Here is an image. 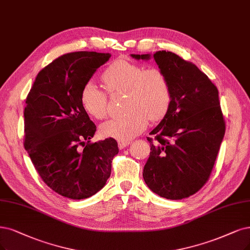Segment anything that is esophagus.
<instances>
[{"label": "esophagus", "mask_w": 250, "mask_h": 250, "mask_svg": "<svg viewBox=\"0 0 250 250\" xmlns=\"http://www.w3.org/2000/svg\"><path fill=\"white\" fill-rule=\"evenodd\" d=\"M131 144V141L130 140H118V147L119 149H123V148H125V147L127 145Z\"/></svg>", "instance_id": "obj_1"}]
</instances>
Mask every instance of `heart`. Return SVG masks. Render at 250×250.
Wrapping results in <instances>:
<instances>
[{
    "mask_svg": "<svg viewBox=\"0 0 250 250\" xmlns=\"http://www.w3.org/2000/svg\"><path fill=\"white\" fill-rule=\"evenodd\" d=\"M111 92L125 91L127 112L109 119L100 126L104 137L130 140L145 130L150 120H160L171 104V88L167 76L160 69H146L125 59L114 61L103 73ZM80 103L85 112L96 119L108 115V99L94 81H87L80 92Z\"/></svg>",
    "mask_w": 250,
    "mask_h": 250,
    "instance_id": "obj_1",
    "label": "heart"
}]
</instances>
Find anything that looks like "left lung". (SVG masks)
Masks as SVG:
<instances>
[{"label":"left lung","mask_w":250,"mask_h":250,"mask_svg":"<svg viewBox=\"0 0 250 250\" xmlns=\"http://www.w3.org/2000/svg\"><path fill=\"white\" fill-rule=\"evenodd\" d=\"M153 59L168 78L171 104L167 114L149 133L150 155L143 178L153 192L169 200L196 193L208 180L223 142L226 125L218 90L206 74L171 51L131 54Z\"/></svg>","instance_id":"1"}]
</instances>
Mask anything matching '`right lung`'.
I'll use <instances>...</instances> for the list:
<instances>
[{
    "instance_id": "obj_1",
    "label": "right lung",
    "mask_w": 250,
    "mask_h": 250,
    "mask_svg": "<svg viewBox=\"0 0 250 250\" xmlns=\"http://www.w3.org/2000/svg\"><path fill=\"white\" fill-rule=\"evenodd\" d=\"M110 53L63 54L42 69L25 100L24 148L42 180L59 195L86 199L103 188L118 153L113 138L89 143L97 127L80 92Z\"/></svg>"
}]
</instances>
